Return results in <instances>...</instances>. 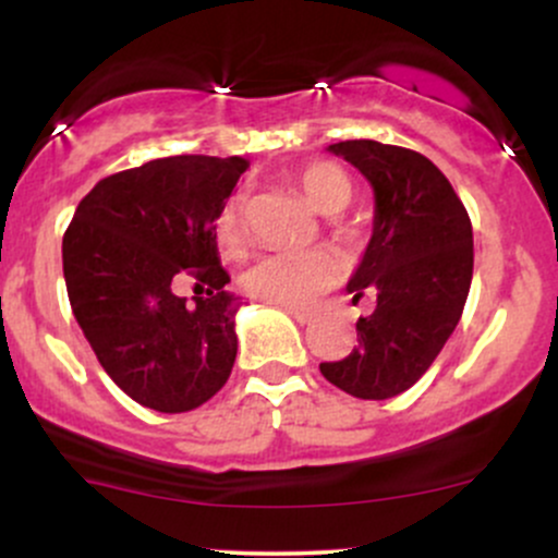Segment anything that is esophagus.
I'll return each instance as SVG.
<instances>
[{
  "mask_svg": "<svg viewBox=\"0 0 558 558\" xmlns=\"http://www.w3.org/2000/svg\"><path fill=\"white\" fill-rule=\"evenodd\" d=\"M286 312L301 325H310V323H315V319H317L315 312H310V310H286Z\"/></svg>",
  "mask_w": 558,
  "mask_h": 558,
  "instance_id": "1",
  "label": "esophagus"
}]
</instances>
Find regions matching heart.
<instances>
[{
	"instance_id": "obj_1",
	"label": "heart",
	"mask_w": 558,
	"mask_h": 558,
	"mask_svg": "<svg viewBox=\"0 0 558 558\" xmlns=\"http://www.w3.org/2000/svg\"><path fill=\"white\" fill-rule=\"evenodd\" d=\"M296 181L306 198L325 215H338L349 207L354 196L351 178L332 162H310L296 172ZM215 243L226 257H239L248 243L246 202L241 194L228 196L215 215ZM341 267L332 254L315 252H280L254 262L241 275V288L252 299L265 304L301 310L310 306L336 286Z\"/></svg>"
}]
</instances>
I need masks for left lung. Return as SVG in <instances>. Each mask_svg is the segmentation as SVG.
<instances>
[{
	"label": "left lung",
	"mask_w": 558,
	"mask_h": 558,
	"mask_svg": "<svg viewBox=\"0 0 558 558\" xmlns=\"http://www.w3.org/2000/svg\"><path fill=\"white\" fill-rule=\"evenodd\" d=\"M375 191V230L349 280L375 310L356 323V345L319 373L356 399L383 401L430 369L464 312L472 283V222L453 185L425 155L380 141L330 144Z\"/></svg>",
	"instance_id": "8db88e82"
}]
</instances>
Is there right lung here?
<instances>
[{
	"mask_svg": "<svg viewBox=\"0 0 558 558\" xmlns=\"http://www.w3.org/2000/svg\"><path fill=\"white\" fill-rule=\"evenodd\" d=\"M246 168L241 157L151 159L101 178L65 230L73 315L105 373L141 407L191 412L228 383L241 301L226 291L213 228ZM183 277L197 280L196 307L174 293Z\"/></svg>",
	"mask_w": 558,
	"mask_h": 558,
	"instance_id": "add662e5",
	"label": "right lung"
}]
</instances>
